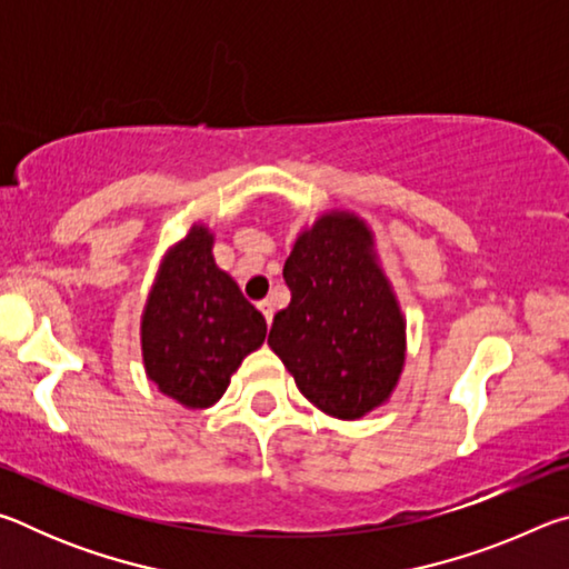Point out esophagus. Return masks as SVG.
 <instances>
[{"mask_svg": "<svg viewBox=\"0 0 569 569\" xmlns=\"http://www.w3.org/2000/svg\"><path fill=\"white\" fill-rule=\"evenodd\" d=\"M258 311H261L266 316V321L271 323V319H273V303L271 301H258Z\"/></svg>", "mask_w": 569, "mask_h": 569, "instance_id": "esophagus-1", "label": "esophagus"}]
</instances>
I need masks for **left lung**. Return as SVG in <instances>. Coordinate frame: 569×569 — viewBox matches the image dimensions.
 <instances>
[{
  "label": "left lung",
  "mask_w": 569,
  "mask_h": 569,
  "mask_svg": "<svg viewBox=\"0 0 569 569\" xmlns=\"http://www.w3.org/2000/svg\"><path fill=\"white\" fill-rule=\"evenodd\" d=\"M291 303L268 343L321 411L359 419L389 399L403 366V319L359 218L329 213L298 236L283 266Z\"/></svg>",
  "instance_id": "8db88e82"
}]
</instances>
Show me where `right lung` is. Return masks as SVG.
Returning <instances> with one entry per match:
<instances>
[{"label": "right lung", "instance_id": "right-lung-1", "mask_svg": "<svg viewBox=\"0 0 569 569\" xmlns=\"http://www.w3.org/2000/svg\"><path fill=\"white\" fill-rule=\"evenodd\" d=\"M213 236L196 226L172 248L142 313L150 381L190 409L223 397L230 373L266 339V319L213 261Z\"/></svg>", "mask_w": 569, "mask_h": 569}]
</instances>
